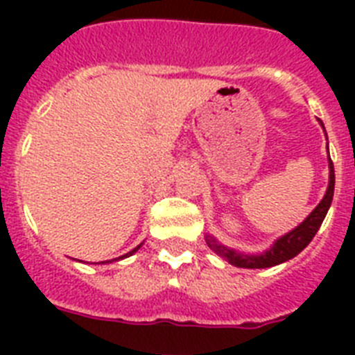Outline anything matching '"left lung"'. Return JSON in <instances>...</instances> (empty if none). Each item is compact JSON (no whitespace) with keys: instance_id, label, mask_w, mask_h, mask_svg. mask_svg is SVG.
<instances>
[{"instance_id":"8db88e82","label":"left lung","mask_w":355,"mask_h":355,"mask_svg":"<svg viewBox=\"0 0 355 355\" xmlns=\"http://www.w3.org/2000/svg\"><path fill=\"white\" fill-rule=\"evenodd\" d=\"M320 127L324 128L322 121H320ZM328 169H330V177H328L330 180H328V188H326V193L322 197V200L315 206V210L297 228H293L287 234L278 237L267 250L258 254L239 252L236 248H230L227 245L219 243L214 236H206L208 247L217 256L227 259L228 263L241 267V269H267V267H275V265H280L284 261H287V259L295 258L297 254H300L304 248L308 247L309 241L313 239L317 230H319L322 221H324L328 210H330L331 199H334V188H336V173H334V164H331L330 155H328Z\"/></svg>"}]
</instances>
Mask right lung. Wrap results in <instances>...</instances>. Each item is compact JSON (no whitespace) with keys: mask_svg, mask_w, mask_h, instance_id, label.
<instances>
[{"mask_svg":"<svg viewBox=\"0 0 355 355\" xmlns=\"http://www.w3.org/2000/svg\"><path fill=\"white\" fill-rule=\"evenodd\" d=\"M141 245H144V243H141ZM141 245H138V247H136V248H132V250H130V252L123 254V256H119V258H116V259H110V261H118V259H123V258H128V256H132V254L136 252V250H138V248L141 247ZM107 263H108V261H107Z\"/></svg>","mask_w":355,"mask_h":355,"instance_id":"add662e5","label":"right lung"}]
</instances>
